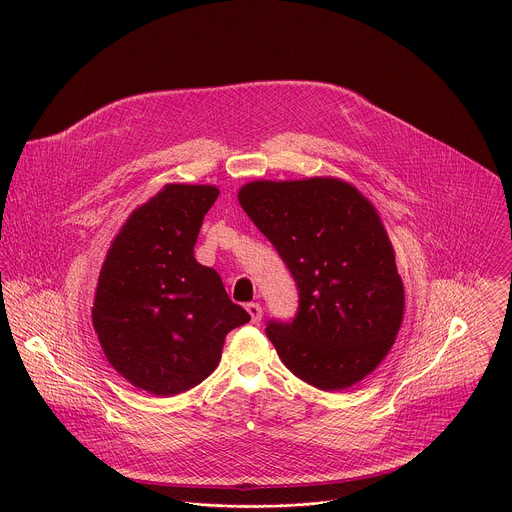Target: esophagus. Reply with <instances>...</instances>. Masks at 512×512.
I'll use <instances>...</instances> for the list:
<instances>
[{"instance_id": "esophagus-1", "label": "esophagus", "mask_w": 512, "mask_h": 512, "mask_svg": "<svg viewBox=\"0 0 512 512\" xmlns=\"http://www.w3.org/2000/svg\"><path fill=\"white\" fill-rule=\"evenodd\" d=\"M247 313L251 315V321H253V323H259V321H261V315H263V309H261L259 303H249V305H247Z\"/></svg>"}]
</instances>
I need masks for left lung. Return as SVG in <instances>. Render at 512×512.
<instances>
[{
    "instance_id": "1",
    "label": "left lung",
    "mask_w": 512,
    "mask_h": 512,
    "mask_svg": "<svg viewBox=\"0 0 512 512\" xmlns=\"http://www.w3.org/2000/svg\"><path fill=\"white\" fill-rule=\"evenodd\" d=\"M237 197L297 283L293 321L267 323L285 367L321 391L365 379L391 351L405 313L377 209L335 177L251 181Z\"/></svg>"
}]
</instances>
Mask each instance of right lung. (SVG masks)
<instances>
[{"instance_id":"right-lung-1","label":"right lung","mask_w":512,"mask_h":512,"mask_svg":"<svg viewBox=\"0 0 512 512\" xmlns=\"http://www.w3.org/2000/svg\"><path fill=\"white\" fill-rule=\"evenodd\" d=\"M213 185L169 183L139 205L103 261L91 309L111 367L137 389L173 397L219 365L225 337L251 321L193 247Z\"/></svg>"}]
</instances>
